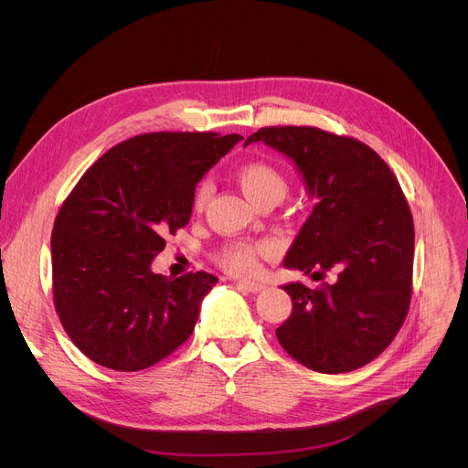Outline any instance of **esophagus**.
Returning <instances> with one entry per match:
<instances>
[{"label":"esophagus","instance_id":"esophagus-1","mask_svg":"<svg viewBox=\"0 0 468 468\" xmlns=\"http://www.w3.org/2000/svg\"><path fill=\"white\" fill-rule=\"evenodd\" d=\"M237 285L248 292H261L264 291V285L262 283H257V282H237Z\"/></svg>","mask_w":468,"mask_h":468}]
</instances>
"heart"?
Segmentation results:
<instances>
[{
    "instance_id": "b5f03b06",
    "label": "heart",
    "mask_w": 468,
    "mask_h": 468,
    "mask_svg": "<svg viewBox=\"0 0 468 468\" xmlns=\"http://www.w3.org/2000/svg\"><path fill=\"white\" fill-rule=\"evenodd\" d=\"M237 181L242 192L251 199L253 204L266 197H280L287 194L285 177L266 163H248L237 170ZM211 196V185L207 181L199 183L194 192V207L204 209ZM269 250V244H229L220 253V262L228 271L235 274H250L257 269V255Z\"/></svg>"
}]
</instances>
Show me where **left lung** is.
Instances as JSON below:
<instances>
[{
  "mask_svg": "<svg viewBox=\"0 0 468 468\" xmlns=\"http://www.w3.org/2000/svg\"><path fill=\"white\" fill-rule=\"evenodd\" d=\"M262 143L292 161L314 207L285 269L331 283L282 289L291 316L276 329L285 352L322 374H343L376 359L402 327L413 278L415 228L387 163L367 144L318 127H262Z\"/></svg>",
  "mask_w": 468,
  "mask_h": 468,
  "instance_id": "1",
  "label": "left lung"
}]
</instances>
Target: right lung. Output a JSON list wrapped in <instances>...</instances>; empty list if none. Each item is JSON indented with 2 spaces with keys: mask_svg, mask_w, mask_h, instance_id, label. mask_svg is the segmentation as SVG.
I'll return each instance as SVG.
<instances>
[{
  "mask_svg": "<svg viewBox=\"0 0 468 468\" xmlns=\"http://www.w3.org/2000/svg\"><path fill=\"white\" fill-rule=\"evenodd\" d=\"M239 141L218 133H148L103 154L62 204L51 233L53 300L94 363L144 370L194 331L207 272H152L168 233L188 224L194 190Z\"/></svg>",
  "mask_w": 468,
  "mask_h": 468,
  "instance_id": "obj_1",
  "label": "right lung"
}]
</instances>
